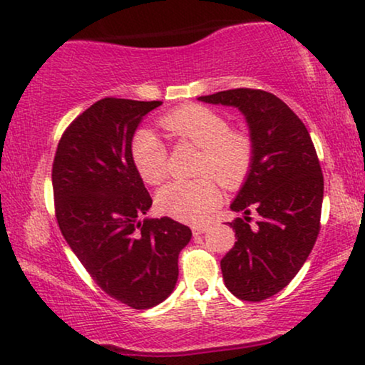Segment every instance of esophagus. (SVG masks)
Returning a JSON list of instances; mask_svg holds the SVG:
<instances>
[{
    "mask_svg": "<svg viewBox=\"0 0 365 365\" xmlns=\"http://www.w3.org/2000/svg\"><path fill=\"white\" fill-rule=\"evenodd\" d=\"M209 229L207 224H199V226H192V234L194 236H199V234H204Z\"/></svg>",
    "mask_w": 365,
    "mask_h": 365,
    "instance_id": "esophagus-1",
    "label": "esophagus"
}]
</instances>
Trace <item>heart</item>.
I'll return each mask as SVG.
<instances>
[{"mask_svg": "<svg viewBox=\"0 0 365 365\" xmlns=\"http://www.w3.org/2000/svg\"><path fill=\"white\" fill-rule=\"evenodd\" d=\"M161 126L178 141L201 148L197 174L202 178L166 184L156 197L159 211L184 222H201L221 199L217 182L211 176L226 187L237 186L251 168L252 139L246 133L231 131L222 114L199 104H186L166 114ZM131 158L148 184L154 186L168 178V148L151 129H139L134 134Z\"/></svg>", "mask_w": 365, "mask_h": 365, "instance_id": "heart-1", "label": "heart"}]
</instances>
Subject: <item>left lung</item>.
<instances>
[{"mask_svg":"<svg viewBox=\"0 0 365 365\" xmlns=\"http://www.w3.org/2000/svg\"><path fill=\"white\" fill-rule=\"evenodd\" d=\"M199 101L237 108L246 118L254 154L229 222L236 244L221 261L226 287L259 302L282 291L311 254L319 234L324 178L312 139L296 113L261 89H229ZM256 208L261 220L250 226Z\"/></svg>","mask_w":365,"mask_h":365,"instance_id":"obj_1","label":"left lung"}]
</instances>
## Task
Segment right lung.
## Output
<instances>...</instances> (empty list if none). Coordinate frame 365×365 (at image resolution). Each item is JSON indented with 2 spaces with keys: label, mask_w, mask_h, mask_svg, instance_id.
I'll return each instance as SVG.
<instances>
[{
  "label": "right lung",
  "mask_w": 365,
  "mask_h": 365,
  "mask_svg": "<svg viewBox=\"0 0 365 365\" xmlns=\"http://www.w3.org/2000/svg\"><path fill=\"white\" fill-rule=\"evenodd\" d=\"M161 101L104 98L74 119L58 144L53 192L61 234L108 296L149 309L171 296L191 229L143 219L153 199L131 158L134 133Z\"/></svg>",
  "instance_id": "add662e5"
}]
</instances>
